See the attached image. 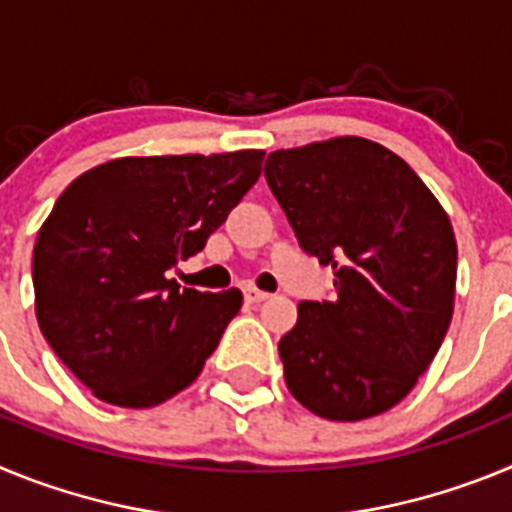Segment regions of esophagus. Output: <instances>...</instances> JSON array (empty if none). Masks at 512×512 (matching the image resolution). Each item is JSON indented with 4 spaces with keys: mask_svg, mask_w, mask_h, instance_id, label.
<instances>
[{
    "mask_svg": "<svg viewBox=\"0 0 512 512\" xmlns=\"http://www.w3.org/2000/svg\"><path fill=\"white\" fill-rule=\"evenodd\" d=\"M243 297H246V302H253V305H256V302H264L266 297V292H261V289H256V287H246L243 289Z\"/></svg>",
    "mask_w": 512,
    "mask_h": 512,
    "instance_id": "1",
    "label": "esophagus"
}]
</instances>
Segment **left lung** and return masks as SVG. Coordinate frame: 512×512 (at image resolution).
Returning <instances> with one entry per match:
<instances>
[{
	"label": "left lung",
	"instance_id": "left-lung-1",
	"mask_svg": "<svg viewBox=\"0 0 512 512\" xmlns=\"http://www.w3.org/2000/svg\"><path fill=\"white\" fill-rule=\"evenodd\" d=\"M264 174L300 246L336 274V297L300 302L279 341L289 392L328 420L395 408L451 323L449 215L400 156L354 135L269 153Z\"/></svg>",
	"mask_w": 512,
	"mask_h": 512
}]
</instances>
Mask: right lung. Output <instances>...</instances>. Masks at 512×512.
Wrapping results in <instances>:
<instances>
[{
  "mask_svg": "<svg viewBox=\"0 0 512 512\" xmlns=\"http://www.w3.org/2000/svg\"><path fill=\"white\" fill-rule=\"evenodd\" d=\"M264 151L115 158L66 187L33 251L35 315L74 377L117 408H153L200 377L238 289L166 271L205 248L259 182Z\"/></svg>",
  "mask_w": 512,
  "mask_h": 512,
  "instance_id": "1",
  "label": "right lung"
}]
</instances>
